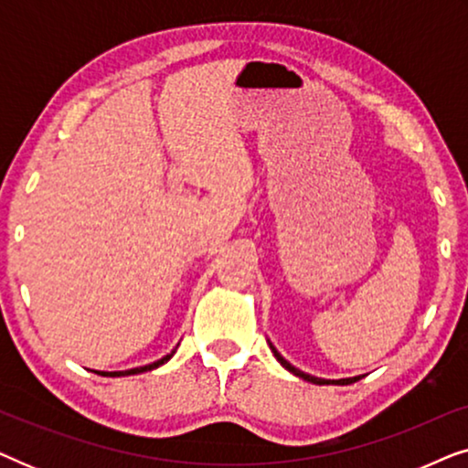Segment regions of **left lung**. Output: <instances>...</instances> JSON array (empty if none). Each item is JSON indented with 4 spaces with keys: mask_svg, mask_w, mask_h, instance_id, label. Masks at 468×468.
<instances>
[{
    "mask_svg": "<svg viewBox=\"0 0 468 468\" xmlns=\"http://www.w3.org/2000/svg\"><path fill=\"white\" fill-rule=\"evenodd\" d=\"M268 345H271V351H272V356L277 357V362L281 364V367H283L285 370H290L292 375L300 377V379H304V381H309V383H315V386H349V383H356V381H360V379H362V375H357V377H347V379H322V377L309 375V373H304V370H300V368L293 367V364L287 362L285 357L279 354L277 347H274V345H272L271 341H268Z\"/></svg>",
    "mask_w": 468,
    "mask_h": 468,
    "instance_id": "1",
    "label": "left lung"
}]
</instances>
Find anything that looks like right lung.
I'll use <instances>...</instances> for the list:
<instances>
[{"mask_svg": "<svg viewBox=\"0 0 468 468\" xmlns=\"http://www.w3.org/2000/svg\"><path fill=\"white\" fill-rule=\"evenodd\" d=\"M176 349H178V345L175 349L170 351V354H165L164 357H159V360H155V362H151V364H144V367H136V368H127V370H95V373H100L101 377H127V375H140V373H146V370H155V368H159L162 367V364H165L170 360L172 356L176 354Z\"/></svg>", "mask_w": 468, "mask_h": 468, "instance_id": "add662e5", "label": "right lung"}]
</instances>
